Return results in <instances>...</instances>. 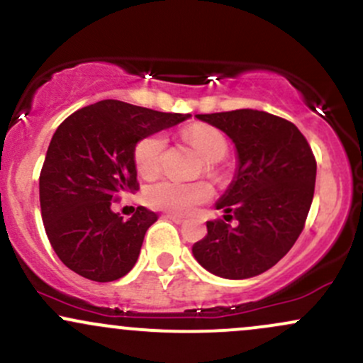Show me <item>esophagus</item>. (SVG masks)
<instances>
[{
	"instance_id": "esophagus-1",
	"label": "esophagus",
	"mask_w": 363,
	"mask_h": 363,
	"mask_svg": "<svg viewBox=\"0 0 363 363\" xmlns=\"http://www.w3.org/2000/svg\"><path fill=\"white\" fill-rule=\"evenodd\" d=\"M163 217L169 218V220L175 222V224H184V222H186L184 217H181V215H175V213H165V215H163Z\"/></svg>"
}]
</instances>
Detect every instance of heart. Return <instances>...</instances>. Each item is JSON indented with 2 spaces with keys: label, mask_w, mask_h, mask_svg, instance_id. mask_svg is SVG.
I'll return each instance as SVG.
<instances>
[{
  "label": "heart",
  "mask_w": 363,
  "mask_h": 363,
  "mask_svg": "<svg viewBox=\"0 0 363 363\" xmlns=\"http://www.w3.org/2000/svg\"><path fill=\"white\" fill-rule=\"evenodd\" d=\"M184 139L201 155L203 160L210 163L218 162L227 153L225 136L210 125L194 123L184 130ZM163 150H165L163 134H151L138 143L134 162L143 177L150 179L160 172ZM210 198H212V188L206 182H181L165 179L150 186L146 191V201L153 208L175 215H189Z\"/></svg>",
  "instance_id": "b5f03b06"
}]
</instances>
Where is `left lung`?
<instances>
[{"label": "left lung", "instance_id": "8db88e82", "mask_svg": "<svg viewBox=\"0 0 363 363\" xmlns=\"http://www.w3.org/2000/svg\"><path fill=\"white\" fill-rule=\"evenodd\" d=\"M236 146L233 182L215 203L224 218L206 222V234L193 245L203 269L224 279H248L284 257L303 230L313 200L317 163L294 123L252 108L196 115Z\"/></svg>", "mask_w": 363, "mask_h": 363}]
</instances>
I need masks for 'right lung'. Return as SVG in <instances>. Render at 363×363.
<instances>
[{"mask_svg": "<svg viewBox=\"0 0 363 363\" xmlns=\"http://www.w3.org/2000/svg\"><path fill=\"white\" fill-rule=\"evenodd\" d=\"M189 117L103 99L60 123L39 175V201L48 240L70 270L110 282L136 265L158 215L138 206L123 220L111 201L139 188L138 143Z\"/></svg>", "mask_w": 363, "mask_h": 363, "instance_id": "obj_1", "label": "right lung"}]
</instances>
